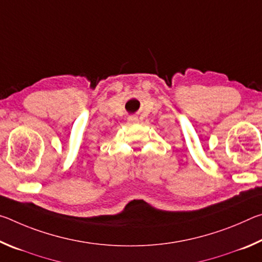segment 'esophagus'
Returning <instances> with one entry per match:
<instances>
[{
  "label": "esophagus",
  "instance_id": "obj_1",
  "mask_svg": "<svg viewBox=\"0 0 262 262\" xmlns=\"http://www.w3.org/2000/svg\"><path fill=\"white\" fill-rule=\"evenodd\" d=\"M128 121H129L130 123H136L137 121H139V119H137L136 117H129L128 118Z\"/></svg>",
  "mask_w": 262,
  "mask_h": 262
}]
</instances>
